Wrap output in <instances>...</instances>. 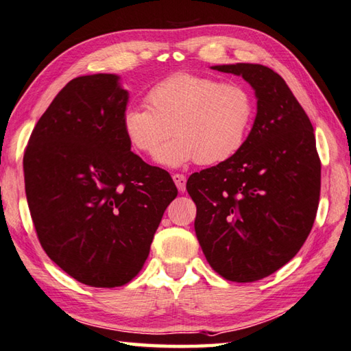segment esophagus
Returning <instances> with one entry per match:
<instances>
[{
	"mask_svg": "<svg viewBox=\"0 0 351 351\" xmlns=\"http://www.w3.org/2000/svg\"><path fill=\"white\" fill-rule=\"evenodd\" d=\"M171 178H173V182L176 184L178 190H180L181 193H184V191H185V184H187V180H185V176L180 175V173H175Z\"/></svg>",
	"mask_w": 351,
	"mask_h": 351,
	"instance_id": "obj_1",
	"label": "esophagus"
}]
</instances>
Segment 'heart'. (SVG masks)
<instances>
[{
  "instance_id": "obj_1",
  "label": "heart",
  "mask_w": 351,
  "mask_h": 351,
  "mask_svg": "<svg viewBox=\"0 0 351 351\" xmlns=\"http://www.w3.org/2000/svg\"><path fill=\"white\" fill-rule=\"evenodd\" d=\"M146 105L123 112V134L136 150L152 154L173 130L175 138L155 154L166 167L226 162L242 150L254 121V100L245 85L189 73L155 84Z\"/></svg>"
}]
</instances>
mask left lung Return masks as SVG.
Here are the masks:
<instances>
[{
    "mask_svg": "<svg viewBox=\"0 0 351 351\" xmlns=\"http://www.w3.org/2000/svg\"><path fill=\"white\" fill-rule=\"evenodd\" d=\"M211 68L242 75L257 114L242 150L191 175L187 191L210 266L250 283L278 271L304 245L318 210L321 162L312 123L280 74L258 64Z\"/></svg>",
    "mask_w": 351,
    "mask_h": 351,
    "instance_id": "obj_1",
    "label": "left lung"
}]
</instances>
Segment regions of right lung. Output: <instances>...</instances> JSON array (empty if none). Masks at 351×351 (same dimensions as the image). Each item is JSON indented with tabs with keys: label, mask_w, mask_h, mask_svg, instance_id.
<instances>
[{
	"label": "right lung",
	"mask_w": 351,
	"mask_h": 351,
	"mask_svg": "<svg viewBox=\"0 0 351 351\" xmlns=\"http://www.w3.org/2000/svg\"><path fill=\"white\" fill-rule=\"evenodd\" d=\"M117 74L80 75L60 89L30 135L25 196L38 239L62 271L93 287L123 286L149 256L178 195L166 170L130 150Z\"/></svg>",
	"instance_id": "add662e5"
}]
</instances>
